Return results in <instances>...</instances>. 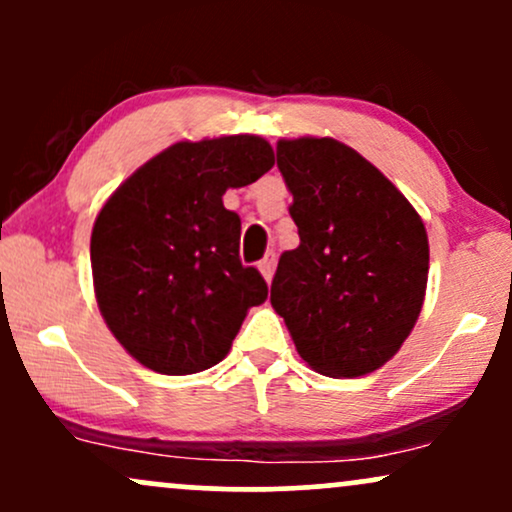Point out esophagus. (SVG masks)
<instances>
[{"label":"esophagus","instance_id":"esophagus-1","mask_svg":"<svg viewBox=\"0 0 512 512\" xmlns=\"http://www.w3.org/2000/svg\"><path fill=\"white\" fill-rule=\"evenodd\" d=\"M274 264H276V255L274 252H267V255L262 257L260 260V264H257V267H260V272H262V276L267 281H272V276H274Z\"/></svg>","mask_w":512,"mask_h":512}]
</instances>
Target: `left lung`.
<instances>
[{
  "instance_id": "left-lung-1",
  "label": "left lung",
  "mask_w": 512,
  "mask_h": 512,
  "mask_svg": "<svg viewBox=\"0 0 512 512\" xmlns=\"http://www.w3.org/2000/svg\"><path fill=\"white\" fill-rule=\"evenodd\" d=\"M276 166L293 195L301 245L279 257L272 308L317 373H373L419 320L424 221L373 163L337 139H281Z\"/></svg>"
}]
</instances>
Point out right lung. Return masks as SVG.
<instances>
[{"label": "right lung", "mask_w": 512, "mask_h": 512, "mask_svg": "<svg viewBox=\"0 0 512 512\" xmlns=\"http://www.w3.org/2000/svg\"><path fill=\"white\" fill-rule=\"evenodd\" d=\"M274 166L255 134L178 142L113 192L91 233L93 289L115 339L146 368L190 375L223 361L267 298L240 262V216L223 207Z\"/></svg>", "instance_id": "add662e5"}]
</instances>
